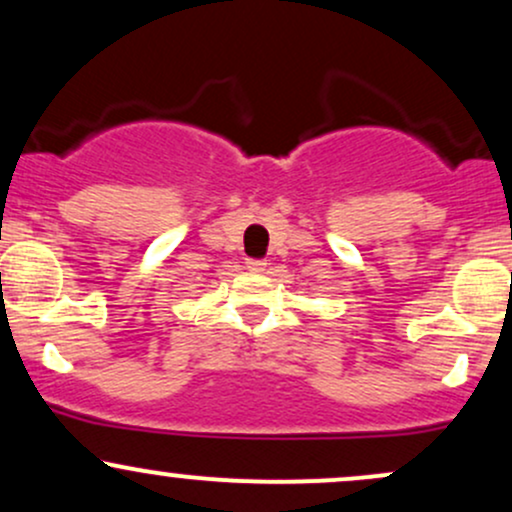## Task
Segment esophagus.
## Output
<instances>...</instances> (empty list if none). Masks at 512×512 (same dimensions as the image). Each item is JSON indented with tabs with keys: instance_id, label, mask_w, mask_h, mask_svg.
<instances>
[{
	"instance_id": "esophagus-1",
	"label": "esophagus",
	"mask_w": 512,
	"mask_h": 512,
	"mask_svg": "<svg viewBox=\"0 0 512 512\" xmlns=\"http://www.w3.org/2000/svg\"><path fill=\"white\" fill-rule=\"evenodd\" d=\"M245 264H248V269H252V272H262V269L267 267V262H264V260H255V257H250V260L245 262Z\"/></svg>"
}]
</instances>
